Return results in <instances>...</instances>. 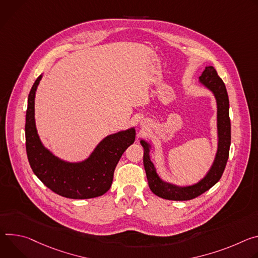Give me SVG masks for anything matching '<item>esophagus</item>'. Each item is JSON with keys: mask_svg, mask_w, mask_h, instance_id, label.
<instances>
[{"mask_svg": "<svg viewBox=\"0 0 258 258\" xmlns=\"http://www.w3.org/2000/svg\"><path fill=\"white\" fill-rule=\"evenodd\" d=\"M141 126H144V127L146 126V122L145 121H141Z\"/></svg>", "mask_w": 258, "mask_h": 258, "instance_id": "1", "label": "esophagus"}]
</instances>
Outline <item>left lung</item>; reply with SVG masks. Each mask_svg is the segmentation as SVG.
<instances>
[{
  "label": "left lung",
  "instance_id": "1",
  "mask_svg": "<svg viewBox=\"0 0 258 258\" xmlns=\"http://www.w3.org/2000/svg\"><path fill=\"white\" fill-rule=\"evenodd\" d=\"M198 83L209 90L216 100V128H217V149L214 160L206 174L189 185H178L164 180L157 172V168L151 160V152L155 150L151 142L140 139V145L144 148V166L151 190L158 197L173 200V201H186L202 195L211 188L220 179L231 147V121H230V101L225 85L217 75L212 66H207L199 77Z\"/></svg>",
  "mask_w": 258,
  "mask_h": 258
}]
</instances>
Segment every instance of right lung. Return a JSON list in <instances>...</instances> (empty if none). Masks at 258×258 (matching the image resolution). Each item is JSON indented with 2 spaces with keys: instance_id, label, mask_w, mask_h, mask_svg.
Instances as JSON below:
<instances>
[{
  "instance_id": "add662e5",
  "label": "right lung",
  "mask_w": 258,
  "mask_h": 258,
  "mask_svg": "<svg viewBox=\"0 0 258 258\" xmlns=\"http://www.w3.org/2000/svg\"><path fill=\"white\" fill-rule=\"evenodd\" d=\"M42 77L36 80L28 94L25 116L26 154L34 173L51 190L69 199L102 196L111 186L123 153L135 140V127L105 136L82 161L71 162L55 156L43 145L36 126L35 99Z\"/></svg>"
}]
</instances>
